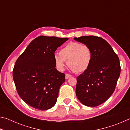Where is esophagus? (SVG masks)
Returning a JSON list of instances; mask_svg holds the SVG:
<instances>
[{
    "instance_id": "obj_1",
    "label": "esophagus",
    "mask_w": 130,
    "mask_h": 130,
    "mask_svg": "<svg viewBox=\"0 0 130 130\" xmlns=\"http://www.w3.org/2000/svg\"><path fill=\"white\" fill-rule=\"evenodd\" d=\"M72 75H70V74H65V79H68L70 77H71Z\"/></svg>"
}]
</instances>
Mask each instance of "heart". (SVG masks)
Wrapping results in <instances>:
<instances>
[{"label":"heart","mask_w":130,"mask_h":130,"mask_svg":"<svg viewBox=\"0 0 130 130\" xmlns=\"http://www.w3.org/2000/svg\"><path fill=\"white\" fill-rule=\"evenodd\" d=\"M92 60V52L88 46L71 42L60 50V54L54 56V62L59 70H63L65 62L72 71L83 73L88 69Z\"/></svg>","instance_id":"heart-1"}]
</instances>
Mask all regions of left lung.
I'll use <instances>...</instances> for the list:
<instances>
[{"label":"left lung","mask_w":130,"mask_h":130,"mask_svg":"<svg viewBox=\"0 0 130 130\" xmlns=\"http://www.w3.org/2000/svg\"><path fill=\"white\" fill-rule=\"evenodd\" d=\"M91 48L89 67L77 77L76 93L83 104L97 107L111 97L120 73L119 59L104 39L93 36L74 38Z\"/></svg>","instance_id":"8db88e82"}]
</instances>
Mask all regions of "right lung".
<instances>
[{
  "mask_svg": "<svg viewBox=\"0 0 130 130\" xmlns=\"http://www.w3.org/2000/svg\"><path fill=\"white\" fill-rule=\"evenodd\" d=\"M68 39L39 36L17 59L13 79L18 93L30 106L43 111L56 103L65 75L56 69L54 52Z\"/></svg>",
  "mask_w": 130,
  "mask_h": 130,
  "instance_id": "add662e5",
  "label": "right lung"
}]
</instances>
